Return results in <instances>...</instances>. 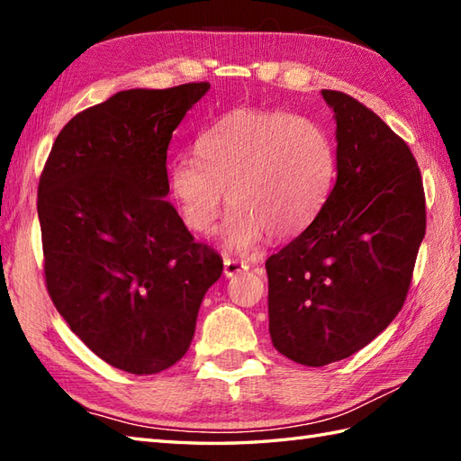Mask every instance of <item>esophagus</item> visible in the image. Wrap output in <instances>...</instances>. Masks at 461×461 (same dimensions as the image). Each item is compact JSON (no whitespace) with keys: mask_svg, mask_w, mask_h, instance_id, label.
<instances>
[{"mask_svg":"<svg viewBox=\"0 0 461 461\" xmlns=\"http://www.w3.org/2000/svg\"><path fill=\"white\" fill-rule=\"evenodd\" d=\"M248 269H249V266H248V263H243V261H236V259H225L223 261V276L225 277H236V276H240V273L248 271Z\"/></svg>","mask_w":461,"mask_h":461,"instance_id":"34e87169","label":"esophagus"}]
</instances>
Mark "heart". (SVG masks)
<instances>
[{
  "label": "heart",
  "instance_id": "b5f03b06",
  "mask_svg": "<svg viewBox=\"0 0 461 461\" xmlns=\"http://www.w3.org/2000/svg\"><path fill=\"white\" fill-rule=\"evenodd\" d=\"M197 156L170 166V194L184 223L210 233L231 208L221 243L246 258L269 236L291 240L315 221L337 180V150L329 132L307 116L287 111L236 109L198 139Z\"/></svg>",
  "mask_w": 461,
  "mask_h": 461
}]
</instances>
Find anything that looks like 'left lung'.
Instances as JSON below:
<instances>
[{
	"instance_id": "left-lung-1",
	"label": "left lung",
	"mask_w": 461,
	"mask_h": 461,
	"mask_svg": "<svg viewBox=\"0 0 461 461\" xmlns=\"http://www.w3.org/2000/svg\"><path fill=\"white\" fill-rule=\"evenodd\" d=\"M321 95L337 122L335 188L319 218L266 261L271 342L305 366L355 355L394 321L426 233L408 144L350 95Z\"/></svg>"
}]
</instances>
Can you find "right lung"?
Instances as JSON below:
<instances>
[{
    "mask_svg": "<svg viewBox=\"0 0 461 461\" xmlns=\"http://www.w3.org/2000/svg\"><path fill=\"white\" fill-rule=\"evenodd\" d=\"M208 89L121 91L75 114L39 178L49 297L96 357L131 375L185 355L223 269L164 200L172 132Z\"/></svg>",
    "mask_w": 461,
    "mask_h": 461,
    "instance_id": "1",
    "label": "right lung"
}]
</instances>
